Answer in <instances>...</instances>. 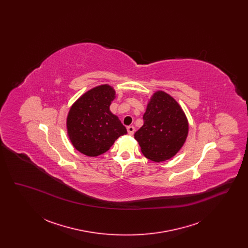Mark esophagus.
Wrapping results in <instances>:
<instances>
[{"label":"esophagus","mask_w":248,"mask_h":248,"mask_svg":"<svg viewBox=\"0 0 248 248\" xmlns=\"http://www.w3.org/2000/svg\"><path fill=\"white\" fill-rule=\"evenodd\" d=\"M127 132H128L129 135H134V133H135V127H134L133 125H130V126L127 127Z\"/></svg>","instance_id":"esophagus-1"}]
</instances>
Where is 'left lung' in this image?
<instances>
[{"label":"left lung","instance_id":"obj_1","mask_svg":"<svg viewBox=\"0 0 248 248\" xmlns=\"http://www.w3.org/2000/svg\"><path fill=\"white\" fill-rule=\"evenodd\" d=\"M144 124L135 133L143 155L164 162L180 151L189 133V123L174 97L164 91L155 92L143 115Z\"/></svg>","mask_w":248,"mask_h":248}]
</instances>
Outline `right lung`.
Here are the masks:
<instances>
[{"mask_svg":"<svg viewBox=\"0 0 248 248\" xmlns=\"http://www.w3.org/2000/svg\"><path fill=\"white\" fill-rule=\"evenodd\" d=\"M108 84L95 86L81 95L67 117L68 136L80 153L95 157L105 154L119 137L127 133L109 106L116 97Z\"/></svg>","mask_w":248,"mask_h":248,"instance_id":"right-lung-1","label":"right lung"}]
</instances>
